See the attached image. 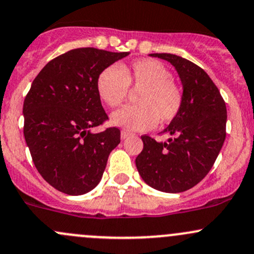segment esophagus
Segmentation results:
<instances>
[{
    "mask_svg": "<svg viewBox=\"0 0 254 254\" xmlns=\"http://www.w3.org/2000/svg\"><path fill=\"white\" fill-rule=\"evenodd\" d=\"M130 135H132V134L130 131H127V130H122V132H120V137H122L123 140H124V138H127V136H130Z\"/></svg>",
    "mask_w": 254,
    "mask_h": 254,
    "instance_id": "34e87169",
    "label": "esophagus"
}]
</instances>
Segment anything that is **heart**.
Returning a JSON list of instances; mask_svg holds the SVG:
<instances>
[{
  "label": "heart",
  "instance_id": "obj_1",
  "mask_svg": "<svg viewBox=\"0 0 254 254\" xmlns=\"http://www.w3.org/2000/svg\"><path fill=\"white\" fill-rule=\"evenodd\" d=\"M97 92L111 108L127 101L131 87L138 92V106L124 107L112 114L117 127L130 130L152 129L157 122L169 123L180 113L184 103L181 87L173 81V75L156 60H136L120 66L109 65L97 78Z\"/></svg>",
  "mask_w": 254,
  "mask_h": 254
}]
</instances>
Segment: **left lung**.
Wrapping results in <instances>:
<instances>
[{
    "instance_id": "left-lung-1",
    "label": "left lung",
    "mask_w": 254,
    "mask_h": 254,
    "mask_svg": "<svg viewBox=\"0 0 254 254\" xmlns=\"http://www.w3.org/2000/svg\"><path fill=\"white\" fill-rule=\"evenodd\" d=\"M175 66L184 87L180 113L163 130L172 137L157 142L142 135L143 149L135 163L141 178L163 192L193 188L209 173L226 136V106L207 73L190 61L170 53H152Z\"/></svg>"
}]
</instances>
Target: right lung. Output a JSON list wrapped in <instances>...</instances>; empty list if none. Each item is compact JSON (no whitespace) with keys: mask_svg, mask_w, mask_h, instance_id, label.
Wrapping results in <instances>:
<instances>
[{"mask_svg":"<svg viewBox=\"0 0 254 254\" xmlns=\"http://www.w3.org/2000/svg\"><path fill=\"white\" fill-rule=\"evenodd\" d=\"M127 55L93 47L68 51L41 69L24 100V137L34 164L63 193L96 188L119 145L118 127L92 132L108 120L96 82L103 69Z\"/></svg>","mask_w":254,"mask_h":254,"instance_id":"right-lung-1","label":"right lung"}]
</instances>
